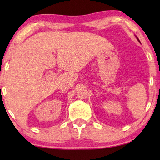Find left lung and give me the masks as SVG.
Masks as SVG:
<instances>
[{"label": "left lung", "mask_w": 160, "mask_h": 160, "mask_svg": "<svg viewBox=\"0 0 160 160\" xmlns=\"http://www.w3.org/2000/svg\"><path fill=\"white\" fill-rule=\"evenodd\" d=\"M136 38H137V40H138V41H139V42H140V41H139V39H138V37H137V36H136ZM140 43H141V42H140Z\"/></svg>", "instance_id": "left-lung-1"}]
</instances>
